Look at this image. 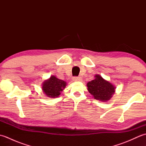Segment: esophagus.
Masks as SVG:
<instances>
[{
  "instance_id": "1",
  "label": "esophagus",
  "mask_w": 146,
  "mask_h": 146,
  "mask_svg": "<svg viewBox=\"0 0 146 146\" xmlns=\"http://www.w3.org/2000/svg\"><path fill=\"white\" fill-rule=\"evenodd\" d=\"M72 79L73 82H81L82 80V78L80 76H74Z\"/></svg>"
}]
</instances>
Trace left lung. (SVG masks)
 I'll list each match as a JSON object with an SVG mask.
<instances>
[{
    "label": "left lung",
    "mask_w": 146,
    "mask_h": 146,
    "mask_svg": "<svg viewBox=\"0 0 146 146\" xmlns=\"http://www.w3.org/2000/svg\"><path fill=\"white\" fill-rule=\"evenodd\" d=\"M95 78L86 85L89 93L97 100L101 102L109 100L115 92V87L100 75H96Z\"/></svg>",
    "instance_id": "obj_1"
}]
</instances>
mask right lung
Here are the masks:
<instances>
[{
	"label": "right lung",
	"instance_id": "obj_1",
	"mask_svg": "<svg viewBox=\"0 0 146 146\" xmlns=\"http://www.w3.org/2000/svg\"><path fill=\"white\" fill-rule=\"evenodd\" d=\"M66 86V82L58 79L55 76L52 75L43 82L42 89L48 97L56 98L60 95L61 92L63 90Z\"/></svg>",
	"mask_w": 146,
	"mask_h": 146
}]
</instances>
